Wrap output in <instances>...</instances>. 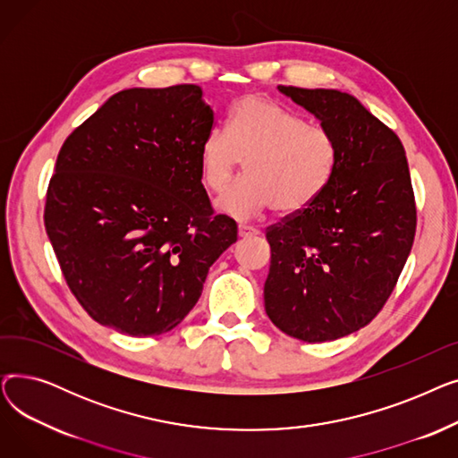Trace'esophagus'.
<instances>
[{"label":"esophagus","instance_id":"esophagus-1","mask_svg":"<svg viewBox=\"0 0 458 458\" xmlns=\"http://www.w3.org/2000/svg\"><path fill=\"white\" fill-rule=\"evenodd\" d=\"M237 233H239V237H250V235H258L259 230L254 226H249V225H239Z\"/></svg>","mask_w":458,"mask_h":458}]
</instances>
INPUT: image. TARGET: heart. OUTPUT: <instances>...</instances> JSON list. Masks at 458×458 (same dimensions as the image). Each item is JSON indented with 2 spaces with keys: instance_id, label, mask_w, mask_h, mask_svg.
Masks as SVG:
<instances>
[{
  "instance_id": "heart-1",
  "label": "heart",
  "mask_w": 458,
  "mask_h": 458,
  "mask_svg": "<svg viewBox=\"0 0 458 458\" xmlns=\"http://www.w3.org/2000/svg\"><path fill=\"white\" fill-rule=\"evenodd\" d=\"M245 159L247 176L216 199L223 213L250 219L269 208L293 213L314 204L328 187L338 142L334 133L261 96H245L228 118L200 144V176L209 191H221Z\"/></svg>"
}]
</instances>
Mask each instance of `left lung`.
Segmentation results:
<instances>
[{
  "label": "left lung",
  "instance_id": "left-lung-1",
  "mask_svg": "<svg viewBox=\"0 0 458 458\" xmlns=\"http://www.w3.org/2000/svg\"><path fill=\"white\" fill-rule=\"evenodd\" d=\"M278 90L334 133L338 163L314 204L267 230L266 311L292 338L338 340L378 314L411 254V173L399 137L354 96L335 89Z\"/></svg>",
  "mask_w": 458,
  "mask_h": 458
}]
</instances>
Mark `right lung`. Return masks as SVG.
I'll return each mask as SVG.
<instances>
[{
	"mask_svg": "<svg viewBox=\"0 0 458 458\" xmlns=\"http://www.w3.org/2000/svg\"><path fill=\"white\" fill-rule=\"evenodd\" d=\"M199 85L128 89L70 133L44 225L70 292L120 334L159 335L197 304L208 271L237 242L213 215L200 144L215 123Z\"/></svg>",
	"mask_w": 458,
	"mask_h": 458,
	"instance_id": "right-lung-1",
	"label": "right lung"
}]
</instances>
